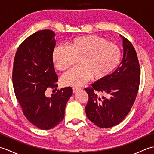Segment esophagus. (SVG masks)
<instances>
[{
    "label": "esophagus",
    "mask_w": 154,
    "mask_h": 154,
    "mask_svg": "<svg viewBox=\"0 0 154 154\" xmlns=\"http://www.w3.org/2000/svg\"><path fill=\"white\" fill-rule=\"evenodd\" d=\"M81 89V88L79 87H73V93H77L78 91H79Z\"/></svg>",
    "instance_id": "esophagus-1"
}]
</instances>
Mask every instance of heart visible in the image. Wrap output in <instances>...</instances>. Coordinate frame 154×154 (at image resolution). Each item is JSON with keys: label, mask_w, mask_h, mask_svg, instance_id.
<instances>
[{"label": "heart", "mask_w": 154, "mask_h": 154, "mask_svg": "<svg viewBox=\"0 0 154 154\" xmlns=\"http://www.w3.org/2000/svg\"><path fill=\"white\" fill-rule=\"evenodd\" d=\"M122 54L119 47L98 35H86L73 39L65 45H57L52 53L55 66L58 70L69 68L79 58L81 65L62 75L64 86L80 87L89 80H102L119 66Z\"/></svg>", "instance_id": "obj_1"}]
</instances>
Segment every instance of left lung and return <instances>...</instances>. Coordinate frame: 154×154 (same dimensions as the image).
I'll use <instances>...</instances> for the list:
<instances>
[{"label": "left lung", "instance_id": "left-lung-1", "mask_svg": "<svg viewBox=\"0 0 154 154\" xmlns=\"http://www.w3.org/2000/svg\"><path fill=\"white\" fill-rule=\"evenodd\" d=\"M122 60L109 77L85 89L89 95L85 106L88 119L101 128L119 124L131 110L138 92L140 67L136 51L128 39L123 38ZM97 92L105 94L100 97Z\"/></svg>", "mask_w": 154, "mask_h": 154}]
</instances>
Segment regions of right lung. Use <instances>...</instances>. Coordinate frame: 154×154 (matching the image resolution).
<instances>
[{"label":"right lung","mask_w":154,"mask_h":154,"mask_svg":"<svg viewBox=\"0 0 154 154\" xmlns=\"http://www.w3.org/2000/svg\"><path fill=\"white\" fill-rule=\"evenodd\" d=\"M55 33L50 30L35 32L19 45L14 57L12 83L16 99L29 122L41 130H50L64 119L65 109L73 93L70 87L45 97L47 89H56L58 77L52 53Z\"/></svg>","instance_id":"add662e5"}]
</instances>
